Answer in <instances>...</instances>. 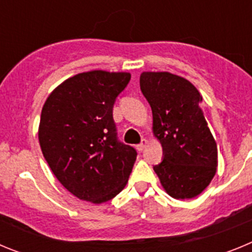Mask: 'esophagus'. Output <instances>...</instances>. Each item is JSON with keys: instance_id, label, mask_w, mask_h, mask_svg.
<instances>
[{"instance_id": "obj_1", "label": "esophagus", "mask_w": 252, "mask_h": 252, "mask_svg": "<svg viewBox=\"0 0 252 252\" xmlns=\"http://www.w3.org/2000/svg\"><path fill=\"white\" fill-rule=\"evenodd\" d=\"M146 145H148V140H142L141 144H139V145H136V149L139 151H142L144 149L146 148Z\"/></svg>"}]
</instances>
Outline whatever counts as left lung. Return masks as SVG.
I'll return each instance as SVG.
<instances>
[{"label":"left lung","mask_w":252,"mask_h":252,"mask_svg":"<svg viewBox=\"0 0 252 252\" xmlns=\"http://www.w3.org/2000/svg\"><path fill=\"white\" fill-rule=\"evenodd\" d=\"M140 87L153 111L154 136L164 151L154 171L170 197L195 198L209 186L218 165L201 93L188 79L169 72H142Z\"/></svg>","instance_id":"8db88e82"}]
</instances>
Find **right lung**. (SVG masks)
Returning <instances> with one entry per match:
<instances>
[{
	"mask_svg": "<svg viewBox=\"0 0 252 252\" xmlns=\"http://www.w3.org/2000/svg\"><path fill=\"white\" fill-rule=\"evenodd\" d=\"M130 78L101 69L79 73L54 88L43 106L37 135L44 158L82 201L104 203L127 183L137 153L116 137L112 108Z\"/></svg>",
	"mask_w": 252,
	"mask_h": 252,
	"instance_id": "right-lung-1",
	"label": "right lung"
}]
</instances>
